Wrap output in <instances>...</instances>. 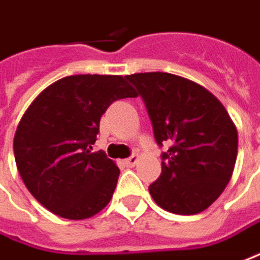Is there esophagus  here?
Instances as JSON below:
<instances>
[{
	"instance_id": "34e87169",
	"label": "esophagus",
	"mask_w": 260,
	"mask_h": 260,
	"mask_svg": "<svg viewBox=\"0 0 260 260\" xmlns=\"http://www.w3.org/2000/svg\"><path fill=\"white\" fill-rule=\"evenodd\" d=\"M138 160H140V155L138 154H134V155H131L129 158H126L123 164L126 166V167H134L135 164L138 163Z\"/></svg>"
}]
</instances>
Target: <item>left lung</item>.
<instances>
[{
    "instance_id": "obj_1",
    "label": "left lung",
    "mask_w": 260,
    "mask_h": 260,
    "mask_svg": "<svg viewBox=\"0 0 260 260\" xmlns=\"http://www.w3.org/2000/svg\"><path fill=\"white\" fill-rule=\"evenodd\" d=\"M142 97L163 152L161 175L148 190L158 207L193 215L212 205L230 182L237 129L220 100L202 85L169 73L126 75Z\"/></svg>"
}]
</instances>
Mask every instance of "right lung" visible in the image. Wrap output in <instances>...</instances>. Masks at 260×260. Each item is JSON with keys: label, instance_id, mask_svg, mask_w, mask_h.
Instances as JSON below:
<instances>
[{"label": "right lung", "instance_id": "right-lung-1", "mask_svg": "<svg viewBox=\"0 0 260 260\" xmlns=\"http://www.w3.org/2000/svg\"><path fill=\"white\" fill-rule=\"evenodd\" d=\"M122 75H70L46 87L18 123L14 157L28 192L51 212L85 220L110 202L119 167L93 152L100 118L119 99L135 97Z\"/></svg>", "mask_w": 260, "mask_h": 260}]
</instances>
